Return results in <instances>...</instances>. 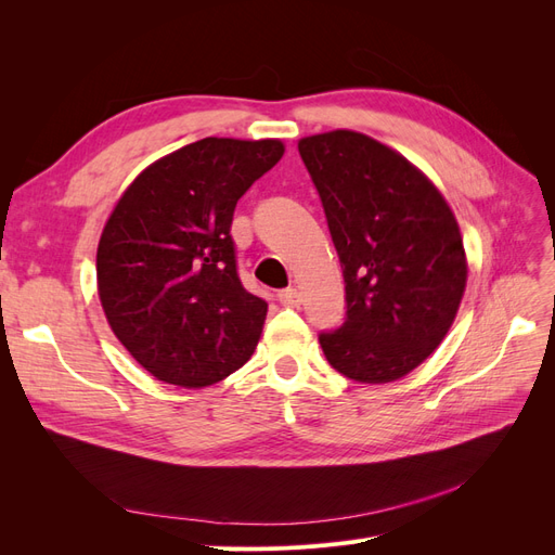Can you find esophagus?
<instances>
[{"label": "esophagus", "instance_id": "obj_1", "mask_svg": "<svg viewBox=\"0 0 555 555\" xmlns=\"http://www.w3.org/2000/svg\"><path fill=\"white\" fill-rule=\"evenodd\" d=\"M278 300L284 308H298L300 306V294L294 287H287V289H282L278 294Z\"/></svg>", "mask_w": 555, "mask_h": 555}]
</instances>
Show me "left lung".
Returning <instances> with one entry per match:
<instances>
[{
  "label": "left lung",
  "instance_id": "8db88e82",
  "mask_svg": "<svg viewBox=\"0 0 555 555\" xmlns=\"http://www.w3.org/2000/svg\"><path fill=\"white\" fill-rule=\"evenodd\" d=\"M298 153L345 278V324L319 333L326 361L363 384L405 377L461 306L467 261L456 217L414 164L365 133H317Z\"/></svg>",
  "mask_w": 555,
  "mask_h": 555
}]
</instances>
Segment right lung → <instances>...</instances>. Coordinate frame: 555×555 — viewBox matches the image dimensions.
Returning <instances> with one entry per match:
<instances>
[{
    "label": "right lung",
    "mask_w": 555,
    "mask_h": 555,
    "mask_svg": "<svg viewBox=\"0 0 555 555\" xmlns=\"http://www.w3.org/2000/svg\"><path fill=\"white\" fill-rule=\"evenodd\" d=\"M284 155L275 139H201L150 164L117 201L96 249L108 324L147 373L208 386L236 373L268 304L236 271L238 198Z\"/></svg>",
    "instance_id": "obj_1"
}]
</instances>
